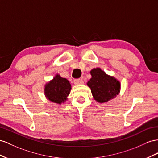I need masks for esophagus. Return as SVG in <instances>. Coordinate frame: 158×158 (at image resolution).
I'll return each mask as SVG.
<instances>
[{
	"instance_id": "esophagus-1",
	"label": "esophagus",
	"mask_w": 158,
	"mask_h": 158,
	"mask_svg": "<svg viewBox=\"0 0 158 158\" xmlns=\"http://www.w3.org/2000/svg\"><path fill=\"white\" fill-rule=\"evenodd\" d=\"M74 84L76 85H82L83 84V81L82 79H77L74 80Z\"/></svg>"
}]
</instances>
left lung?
I'll list each match as a JSON object with an SVG mask.
<instances>
[{"label":"left lung","instance_id":"8db88e82","mask_svg":"<svg viewBox=\"0 0 158 158\" xmlns=\"http://www.w3.org/2000/svg\"><path fill=\"white\" fill-rule=\"evenodd\" d=\"M91 78L87 83L91 89L93 98L98 103H105L118 95L121 84L114 76L106 74L100 67L90 71Z\"/></svg>","mask_w":158,"mask_h":158}]
</instances>
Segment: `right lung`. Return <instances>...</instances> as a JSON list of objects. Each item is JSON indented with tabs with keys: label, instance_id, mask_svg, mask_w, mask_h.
<instances>
[{
	"label": "right lung",
	"instance_id": "obj_1",
	"mask_svg": "<svg viewBox=\"0 0 158 158\" xmlns=\"http://www.w3.org/2000/svg\"><path fill=\"white\" fill-rule=\"evenodd\" d=\"M71 89L68 80L63 78L59 74L47 82L44 87L45 97L48 101L57 105H61L67 100Z\"/></svg>",
	"mask_w": 158,
	"mask_h": 158
}]
</instances>
